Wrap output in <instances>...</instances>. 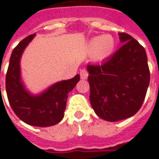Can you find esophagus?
<instances>
[{
  "label": "esophagus",
  "instance_id": "34e87169",
  "mask_svg": "<svg viewBox=\"0 0 159 159\" xmlns=\"http://www.w3.org/2000/svg\"><path fill=\"white\" fill-rule=\"evenodd\" d=\"M80 78L82 80H86L89 77V71H88L87 69H82V70H80Z\"/></svg>",
  "mask_w": 159,
  "mask_h": 159
}]
</instances>
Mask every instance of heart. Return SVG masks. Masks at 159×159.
Masks as SVG:
<instances>
[{"label":"heart","mask_w":159,"mask_h":159,"mask_svg":"<svg viewBox=\"0 0 159 159\" xmlns=\"http://www.w3.org/2000/svg\"><path fill=\"white\" fill-rule=\"evenodd\" d=\"M115 40L111 35H102L95 37L89 43V48L95 51L97 60H103L109 57L114 50Z\"/></svg>","instance_id":"1"}]
</instances>
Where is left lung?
Returning a JSON list of instances; mask_svg holds the SVG:
<instances>
[{
  "label": "left lung",
  "instance_id": "8db88e82",
  "mask_svg": "<svg viewBox=\"0 0 159 159\" xmlns=\"http://www.w3.org/2000/svg\"><path fill=\"white\" fill-rule=\"evenodd\" d=\"M116 52L101 64H89L90 103L107 121L130 118L141 109L150 84V69L144 48L125 33Z\"/></svg>",
  "mask_w": 159,
  "mask_h": 159
}]
</instances>
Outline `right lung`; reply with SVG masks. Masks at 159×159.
<instances>
[{"instance_id":"obj_1","label":"right lung","mask_w":159,"mask_h":159,"mask_svg":"<svg viewBox=\"0 0 159 159\" xmlns=\"http://www.w3.org/2000/svg\"><path fill=\"white\" fill-rule=\"evenodd\" d=\"M35 34L22 40L13 49L6 74V92L9 104L16 115L28 125L50 126L59 123L64 116L68 94L80 80V75L54 84L37 96L25 89L20 80L19 61L24 49Z\"/></svg>"}]
</instances>
